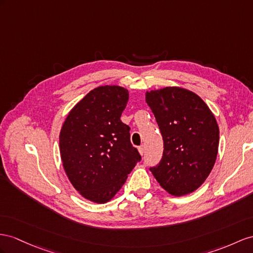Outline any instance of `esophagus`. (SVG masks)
I'll list each match as a JSON object with an SVG mask.
<instances>
[{
	"label": "esophagus",
	"instance_id": "esophagus-1",
	"mask_svg": "<svg viewBox=\"0 0 253 253\" xmlns=\"http://www.w3.org/2000/svg\"><path fill=\"white\" fill-rule=\"evenodd\" d=\"M138 151H139L140 155H143V154H144V146H143V145L139 146V147H138Z\"/></svg>",
	"mask_w": 253,
	"mask_h": 253
}]
</instances>
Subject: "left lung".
<instances>
[{
    "label": "left lung",
    "instance_id": "8db88e82",
    "mask_svg": "<svg viewBox=\"0 0 253 253\" xmlns=\"http://www.w3.org/2000/svg\"><path fill=\"white\" fill-rule=\"evenodd\" d=\"M145 100L164 139V156L151 171L175 197L196 191L216 163L219 127L209 106L196 93L179 86L147 90Z\"/></svg>",
    "mask_w": 253,
    "mask_h": 253
}]
</instances>
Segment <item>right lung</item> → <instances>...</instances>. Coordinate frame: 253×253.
<instances>
[{
  "label": "right lung",
  "instance_id": "right-lung-1",
  "mask_svg": "<svg viewBox=\"0 0 253 253\" xmlns=\"http://www.w3.org/2000/svg\"><path fill=\"white\" fill-rule=\"evenodd\" d=\"M128 89L101 85L76 103L60 131L64 171L81 196L97 204L111 201L141 160L130 128L121 121Z\"/></svg>",
  "mask_w": 253,
  "mask_h": 253
}]
</instances>
